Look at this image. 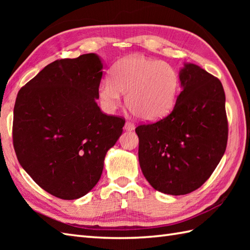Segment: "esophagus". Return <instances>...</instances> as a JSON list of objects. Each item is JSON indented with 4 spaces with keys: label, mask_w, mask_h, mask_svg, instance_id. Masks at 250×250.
Here are the masks:
<instances>
[{
    "label": "esophagus",
    "mask_w": 250,
    "mask_h": 250,
    "mask_svg": "<svg viewBox=\"0 0 250 250\" xmlns=\"http://www.w3.org/2000/svg\"><path fill=\"white\" fill-rule=\"evenodd\" d=\"M134 128H135V125H134L133 122L125 121V130H126V131H132V130H134Z\"/></svg>",
    "instance_id": "obj_1"
}]
</instances>
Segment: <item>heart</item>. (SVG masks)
I'll list each match as a JSON object with an SVG mask.
<instances>
[{
	"instance_id": "obj_1",
	"label": "heart",
	"mask_w": 250,
	"mask_h": 250,
	"mask_svg": "<svg viewBox=\"0 0 250 250\" xmlns=\"http://www.w3.org/2000/svg\"><path fill=\"white\" fill-rule=\"evenodd\" d=\"M179 87L177 71L167 62L142 55L124 58L114 65L110 81L99 88L103 107L113 111L125 95V104L133 115L147 121L163 118L174 107Z\"/></svg>"
}]
</instances>
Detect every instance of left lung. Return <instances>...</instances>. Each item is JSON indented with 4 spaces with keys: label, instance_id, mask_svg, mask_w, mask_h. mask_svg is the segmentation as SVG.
Segmentation results:
<instances>
[{
    "label": "left lung",
    "instance_id": "1",
    "mask_svg": "<svg viewBox=\"0 0 250 250\" xmlns=\"http://www.w3.org/2000/svg\"><path fill=\"white\" fill-rule=\"evenodd\" d=\"M183 91L167 117L140 125L139 160L152 188L182 195L210 177L226 151V95L218 78L188 63L179 73Z\"/></svg>",
    "mask_w": 250,
    "mask_h": 250
}]
</instances>
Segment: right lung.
I'll list each match as a JSON object with an SVG mask.
<instances>
[{
    "label": "right lung",
    "instance_id": "1",
    "mask_svg": "<svg viewBox=\"0 0 250 250\" xmlns=\"http://www.w3.org/2000/svg\"><path fill=\"white\" fill-rule=\"evenodd\" d=\"M103 64L95 54L56 60L19 90L13 143L21 167L47 192L63 200L87 194L125 118L101 111L95 99Z\"/></svg>",
    "mask_w": 250,
    "mask_h": 250
}]
</instances>
